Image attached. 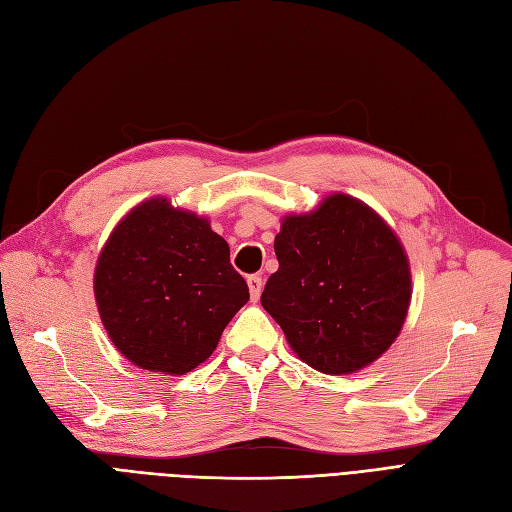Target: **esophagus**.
Segmentation results:
<instances>
[{
  "instance_id": "34e87169",
  "label": "esophagus",
  "mask_w": 512,
  "mask_h": 512,
  "mask_svg": "<svg viewBox=\"0 0 512 512\" xmlns=\"http://www.w3.org/2000/svg\"><path fill=\"white\" fill-rule=\"evenodd\" d=\"M247 288H250L252 301H258L260 292H262V277L260 275H250V277H247Z\"/></svg>"
}]
</instances>
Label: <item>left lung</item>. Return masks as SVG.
Here are the masks:
<instances>
[{"instance_id":"obj_1","label":"left lung","mask_w":512,"mask_h":512,"mask_svg":"<svg viewBox=\"0 0 512 512\" xmlns=\"http://www.w3.org/2000/svg\"><path fill=\"white\" fill-rule=\"evenodd\" d=\"M280 262L260 303L290 348L322 374H354L391 348L404 327L412 275L404 245L380 215L348 194L286 215Z\"/></svg>"}]
</instances>
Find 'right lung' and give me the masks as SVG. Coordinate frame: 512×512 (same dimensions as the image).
<instances>
[{
	"label": "right lung",
	"instance_id": "obj_1",
	"mask_svg": "<svg viewBox=\"0 0 512 512\" xmlns=\"http://www.w3.org/2000/svg\"><path fill=\"white\" fill-rule=\"evenodd\" d=\"M94 294L108 337L141 369L183 376L207 361L250 301L228 243L164 196L134 207L104 243Z\"/></svg>",
	"mask_w": 512,
	"mask_h": 512
}]
</instances>
